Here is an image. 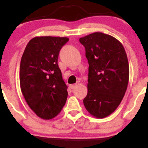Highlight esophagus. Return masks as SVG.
<instances>
[{"label":"esophagus","instance_id":"esophagus-1","mask_svg":"<svg viewBox=\"0 0 148 148\" xmlns=\"http://www.w3.org/2000/svg\"><path fill=\"white\" fill-rule=\"evenodd\" d=\"M76 84H72L69 86V88H72V89H74V88H76Z\"/></svg>","mask_w":148,"mask_h":148}]
</instances>
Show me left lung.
Returning a JSON list of instances; mask_svg holds the SVG:
<instances>
[{
	"label": "left lung",
	"instance_id": "8db88e82",
	"mask_svg": "<svg viewBox=\"0 0 148 148\" xmlns=\"http://www.w3.org/2000/svg\"><path fill=\"white\" fill-rule=\"evenodd\" d=\"M79 42L89 64L84 104L92 115L103 118L115 111L127 90L130 69L126 52L117 39L102 33L81 37Z\"/></svg>",
	"mask_w": 148,
	"mask_h": 148
}]
</instances>
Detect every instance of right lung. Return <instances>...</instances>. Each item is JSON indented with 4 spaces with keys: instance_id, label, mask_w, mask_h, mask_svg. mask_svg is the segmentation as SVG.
Instances as JSON below:
<instances>
[{
    "instance_id": "add662e5",
    "label": "right lung",
    "mask_w": 148,
    "mask_h": 148,
    "mask_svg": "<svg viewBox=\"0 0 148 148\" xmlns=\"http://www.w3.org/2000/svg\"><path fill=\"white\" fill-rule=\"evenodd\" d=\"M67 37H35L25 47L20 63L21 92L29 107L45 120L53 118L67 101V86L58 64Z\"/></svg>"
}]
</instances>
